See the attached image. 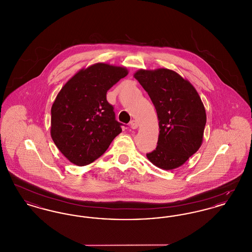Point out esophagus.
<instances>
[{
	"instance_id": "1",
	"label": "esophagus",
	"mask_w": 252,
	"mask_h": 252,
	"mask_svg": "<svg viewBox=\"0 0 252 252\" xmlns=\"http://www.w3.org/2000/svg\"><path fill=\"white\" fill-rule=\"evenodd\" d=\"M130 126H131L132 129H136L139 127V123L136 120H132L130 122Z\"/></svg>"
}]
</instances>
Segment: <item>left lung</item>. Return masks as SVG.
Wrapping results in <instances>:
<instances>
[{"instance_id":"1","label":"left lung","mask_w":252,"mask_h":252,"mask_svg":"<svg viewBox=\"0 0 252 252\" xmlns=\"http://www.w3.org/2000/svg\"><path fill=\"white\" fill-rule=\"evenodd\" d=\"M134 77L148 94L158 120V145L147 158L163 170L180 167L203 142L207 117L200 96L187 79L169 69H141Z\"/></svg>"}]
</instances>
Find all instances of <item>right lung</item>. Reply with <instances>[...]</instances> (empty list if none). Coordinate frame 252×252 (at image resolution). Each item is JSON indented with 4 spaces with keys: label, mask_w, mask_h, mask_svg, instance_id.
<instances>
[{
    "label": "right lung",
    "mask_w": 252,
    "mask_h": 252,
    "mask_svg": "<svg viewBox=\"0 0 252 252\" xmlns=\"http://www.w3.org/2000/svg\"><path fill=\"white\" fill-rule=\"evenodd\" d=\"M127 73L126 67L95 63L76 72L58 94L51 108V137L73 164L94 161L122 132L107 92Z\"/></svg>",
    "instance_id": "add662e5"
}]
</instances>
